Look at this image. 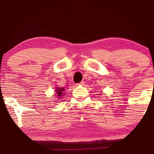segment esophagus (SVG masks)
I'll return each instance as SVG.
<instances>
[{
  "label": "esophagus",
  "instance_id": "esophagus-1",
  "mask_svg": "<svg viewBox=\"0 0 154 154\" xmlns=\"http://www.w3.org/2000/svg\"><path fill=\"white\" fill-rule=\"evenodd\" d=\"M84 81H82L81 82H79V84H78V85H84Z\"/></svg>",
  "mask_w": 154,
  "mask_h": 154
}]
</instances>
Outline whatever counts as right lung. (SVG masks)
<instances>
[{"label": "right lung", "instance_id": "obj_1", "mask_svg": "<svg viewBox=\"0 0 154 154\" xmlns=\"http://www.w3.org/2000/svg\"><path fill=\"white\" fill-rule=\"evenodd\" d=\"M62 91H64V88H60L59 87H58L57 89H56V94H57V96H58L59 98H61V96H63V95H62L63 92Z\"/></svg>", "mask_w": 154, "mask_h": 154}]
</instances>
